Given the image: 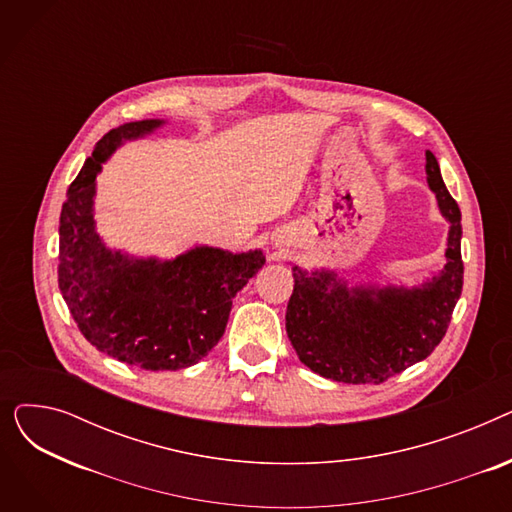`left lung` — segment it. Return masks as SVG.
Here are the masks:
<instances>
[{"label": "left lung", "instance_id": "8db88e82", "mask_svg": "<svg viewBox=\"0 0 512 512\" xmlns=\"http://www.w3.org/2000/svg\"><path fill=\"white\" fill-rule=\"evenodd\" d=\"M427 184L450 222L446 265L417 288H348L334 272L292 267L294 290L286 334L301 363L344 384H382L432 355L442 342L463 290L461 209L442 180L438 159L425 151Z\"/></svg>", "mask_w": 512, "mask_h": 512}]
</instances>
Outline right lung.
Segmentation results:
<instances>
[{
    "label": "right lung",
    "mask_w": 512,
    "mask_h": 512,
    "mask_svg": "<svg viewBox=\"0 0 512 512\" xmlns=\"http://www.w3.org/2000/svg\"><path fill=\"white\" fill-rule=\"evenodd\" d=\"M161 124L112 128L87 157L62 205L58 282L80 334L97 351L147 371H176L199 363L220 342L232 299L261 270L265 255L195 247L157 261L103 245L93 220L101 164L124 141Z\"/></svg>",
    "instance_id": "1"
}]
</instances>
